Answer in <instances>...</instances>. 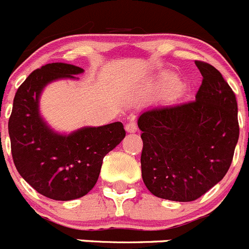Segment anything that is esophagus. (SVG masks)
<instances>
[{
    "label": "esophagus",
    "instance_id": "obj_1",
    "mask_svg": "<svg viewBox=\"0 0 249 249\" xmlns=\"http://www.w3.org/2000/svg\"><path fill=\"white\" fill-rule=\"evenodd\" d=\"M125 130L127 132H135L138 130V125H136L135 122H130L125 125Z\"/></svg>",
    "mask_w": 249,
    "mask_h": 249
}]
</instances>
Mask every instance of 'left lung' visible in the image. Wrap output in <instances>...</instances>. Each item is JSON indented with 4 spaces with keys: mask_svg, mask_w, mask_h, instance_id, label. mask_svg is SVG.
Segmentation results:
<instances>
[{
    "mask_svg": "<svg viewBox=\"0 0 249 249\" xmlns=\"http://www.w3.org/2000/svg\"><path fill=\"white\" fill-rule=\"evenodd\" d=\"M203 82L195 101L159 106L139 117L141 173L155 196L193 201L220 182L240 136L237 101L219 70L195 61Z\"/></svg>",
    "mask_w": 249,
    "mask_h": 249,
    "instance_id": "1",
    "label": "left lung"
}]
</instances>
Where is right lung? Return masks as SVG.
I'll list each match as a JSON object with an SVG mask.
<instances>
[{"instance_id": "1", "label": "right lung", "mask_w": 249, "mask_h": 249, "mask_svg": "<svg viewBox=\"0 0 249 249\" xmlns=\"http://www.w3.org/2000/svg\"><path fill=\"white\" fill-rule=\"evenodd\" d=\"M83 69L53 62L36 70L19 86L9 117L8 132L15 166L23 179L46 198L73 200L98 180L103 159L125 138L120 122L82 127L69 135L55 132L39 113V98L48 83L77 78Z\"/></svg>"}]
</instances>
